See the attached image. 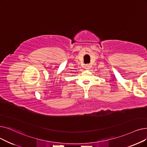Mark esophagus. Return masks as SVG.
<instances>
[{
	"label": "esophagus",
	"mask_w": 147,
	"mask_h": 147,
	"mask_svg": "<svg viewBox=\"0 0 147 147\" xmlns=\"http://www.w3.org/2000/svg\"><path fill=\"white\" fill-rule=\"evenodd\" d=\"M89 68H90V66L88 65H87L85 66V69H89Z\"/></svg>",
	"instance_id": "1"
}]
</instances>
